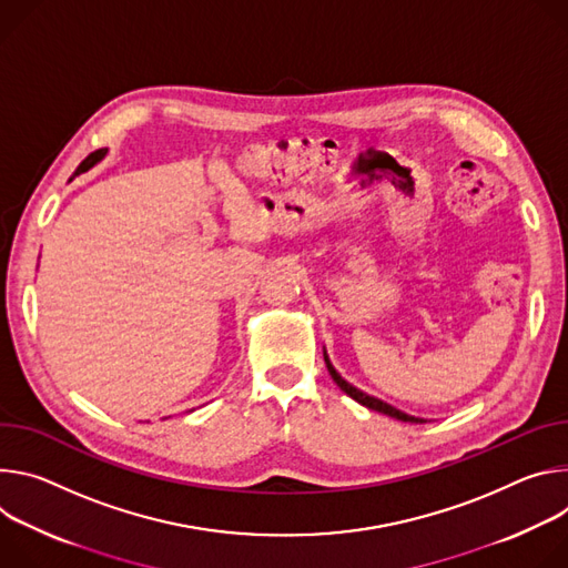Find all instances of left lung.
I'll return each mask as SVG.
<instances>
[{
	"instance_id": "obj_1",
	"label": "left lung",
	"mask_w": 568,
	"mask_h": 568,
	"mask_svg": "<svg viewBox=\"0 0 568 568\" xmlns=\"http://www.w3.org/2000/svg\"><path fill=\"white\" fill-rule=\"evenodd\" d=\"M325 363H327V369H329V374H332V379L336 382V386H338L345 395H349L354 402H358L361 406H365V408H369V410H376V413H384V415L395 417V419H399V422H410V424H424V422H426V419L406 415V413L397 410L395 406H390V404H386V402H382V399H376V397H369V395H365L363 390H358V388H354L352 384H347V382L343 379V376L336 372V367L332 365L327 352H325Z\"/></svg>"
}]
</instances>
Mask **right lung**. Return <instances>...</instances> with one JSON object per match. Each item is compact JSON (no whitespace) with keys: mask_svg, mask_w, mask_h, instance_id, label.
I'll use <instances>...</instances> for the list:
<instances>
[{"mask_svg":"<svg viewBox=\"0 0 568 568\" xmlns=\"http://www.w3.org/2000/svg\"><path fill=\"white\" fill-rule=\"evenodd\" d=\"M105 153H108V149H99V151H94V153H90L81 164H79V169L74 171V175H81V173H85V171H90L97 162H101L103 158H105Z\"/></svg>","mask_w":568,"mask_h":568,"instance_id":"obj_1","label":"right lung"}]
</instances>
